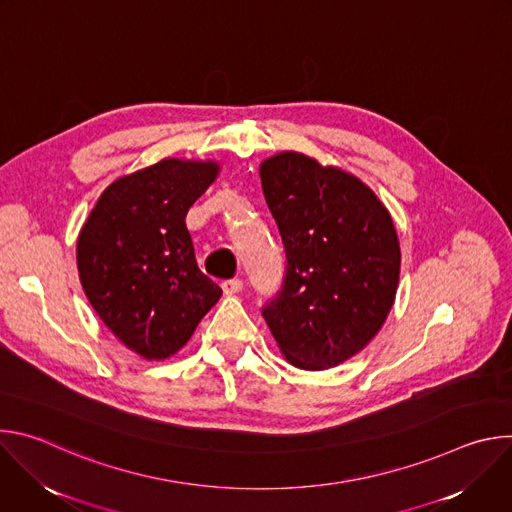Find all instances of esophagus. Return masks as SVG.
Listing matches in <instances>:
<instances>
[{
  "label": "esophagus",
  "instance_id": "1",
  "mask_svg": "<svg viewBox=\"0 0 512 512\" xmlns=\"http://www.w3.org/2000/svg\"><path fill=\"white\" fill-rule=\"evenodd\" d=\"M223 287V294L225 296H233V294H239V291L243 289V281L241 279H227L221 283Z\"/></svg>",
  "mask_w": 512,
  "mask_h": 512
}]
</instances>
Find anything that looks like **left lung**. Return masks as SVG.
<instances>
[{
    "instance_id": "obj_1",
    "label": "left lung",
    "mask_w": 512,
    "mask_h": 512,
    "mask_svg": "<svg viewBox=\"0 0 512 512\" xmlns=\"http://www.w3.org/2000/svg\"><path fill=\"white\" fill-rule=\"evenodd\" d=\"M259 176L287 255L285 285L263 318L289 364L338 367L379 334L395 304L393 216L369 184L300 152L265 158Z\"/></svg>"
}]
</instances>
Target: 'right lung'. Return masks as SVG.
I'll list each match as a JSON object with an SVG mask.
<instances>
[{
	"label": "right lung",
	"mask_w": 512,
	"mask_h": 512,
	"mask_svg": "<svg viewBox=\"0 0 512 512\" xmlns=\"http://www.w3.org/2000/svg\"><path fill=\"white\" fill-rule=\"evenodd\" d=\"M216 160L164 158L111 182L77 239L85 296L113 336L143 360L186 346L223 289L196 263L190 206L221 174Z\"/></svg>",
	"instance_id": "add662e5"
}]
</instances>
